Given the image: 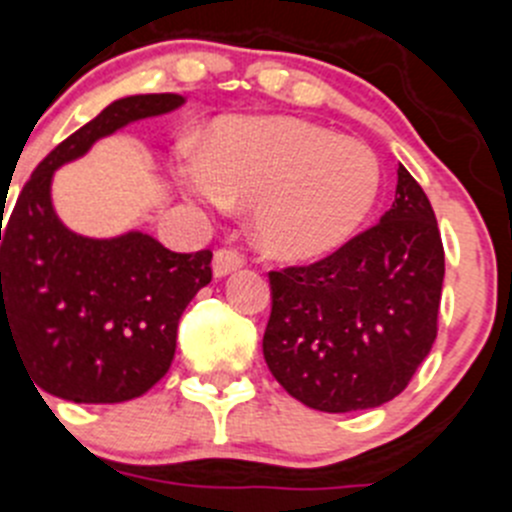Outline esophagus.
<instances>
[{
	"mask_svg": "<svg viewBox=\"0 0 512 512\" xmlns=\"http://www.w3.org/2000/svg\"><path fill=\"white\" fill-rule=\"evenodd\" d=\"M242 265H245V257L237 250H232V247H219V250L214 252V278H227L234 270H240Z\"/></svg>",
	"mask_w": 512,
	"mask_h": 512,
	"instance_id": "34e87169",
	"label": "esophagus"
}]
</instances>
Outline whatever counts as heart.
Masks as SVG:
<instances>
[{
    "label": "heart",
    "instance_id": "heart-1",
    "mask_svg": "<svg viewBox=\"0 0 512 512\" xmlns=\"http://www.w3.org/2000/svg\"><path fill=\"white\" fill-rule=\"evenodd\" d=\"M184 181L209 202L255 204L252 234L262 252L310 262L341 250L366 222L381 166L366 143L315 123L229 118L214 126Z\"/></svg>",
    "mask_w": 512,
    "mask_h": 512
}]
</instances>
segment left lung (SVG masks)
<instances>
[{
  "mask_svg": "<svg viewBox=\"0 0 512 512\" xmlns=\"http://www.w3.org/2000/svg\"><path fill=\"white\" fill-rule=\"evenodd\" d=\"M379 224L313 265L270 272L262 353L290 396L361 412L399 396L437 338L444 247L434 209L404 166Z\"/></svg>",
  "mask_w": 512,
  "mask_h": 512,
  "instance_id": "1",
  "label": "left lung"
}]
</instances>
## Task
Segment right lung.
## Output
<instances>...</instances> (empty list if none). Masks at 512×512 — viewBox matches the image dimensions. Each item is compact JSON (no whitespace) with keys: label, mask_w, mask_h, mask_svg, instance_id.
Masks as SVG:
<instances>
[{"label":"right lung","mask_w":512,"mask_h":512,"mask_svg":"<svg viewBox=\"0 0 512 512\" xmlns=\"http://www.w3.org/2000/svg\"><path fill=\"white\" fill-rule=\"evenodd\" d=\"M181 103L176 93H151L108 105L40 161L0 224V351L7 343L19 353L35 389L118 404L169 371L181 313L212 280V252H171L143 232L111 240L70 232L50 184L98 138Z\"/></svg>","instance_id":"obj_1"}]
</instances>
